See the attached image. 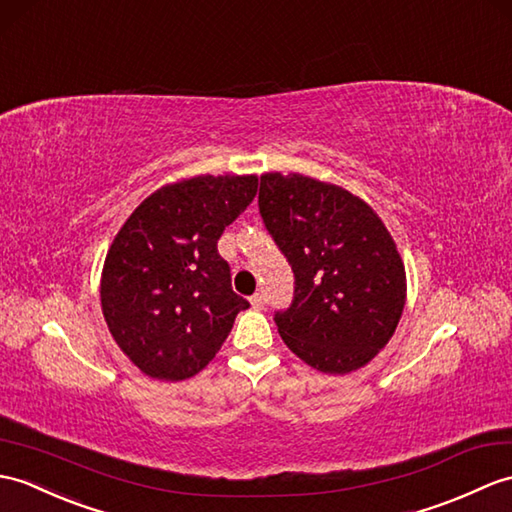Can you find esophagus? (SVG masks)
<instances>
[{
    "instance_id": "esophagus-1",
    "label": "esophagus",
    "mask_w": 512,
    "mask_h": 512,
    "mask_svg": "<svg viewBox=\"0 0 512 512\" xmlns=\"http://www.w3.org/2000/svg\"><path fill=\"white\" fill-rule=\"evenodd\" d=\"M251 305L255 307V310H261V307L266 305V296L261 294V292H255V294L251 296Z\"/></svg>"
}]
</instances>
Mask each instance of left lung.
I'll list each match as a JSON object with an SVG mask.
<instances>
[{
	"mask_svg": "<svg viewBox=\"0 0 512 512\" xmlns=\"http://www.w3.org/2000/svg\"><path fill=\"white\" fill-rule=\"evenodd\" d=\"M259 213L294 272V299L275 314L283 342L316 371H358L406 305V268L384 222L347 189L281 172L261 176Z\"/></svg>",
	"mask_w": 512,
	"mask_h": 512,
	"instance_id": "obj_1",
	"label": "left lung"
}]
</instances>
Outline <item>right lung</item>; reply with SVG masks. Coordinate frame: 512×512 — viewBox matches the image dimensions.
<instances>
[{
	"label": "right lung",
	"mask_w": 512,
	"mask_h": 512,
	"mask_svg": "<svg viewBox=\"0 0 512 512\" xmlns=\"http://www.w3.org/2000/svg\"><path fill=\"white\" fill-rule=\"evenodd\" d=\"M257 176H194L130 213L106 253L100 301L128 360L161 382L200 373L248 301L218 253L222 231L251 205Z\"/></svg>",
	"instance_id": "obj_1"
}]
</instances>
